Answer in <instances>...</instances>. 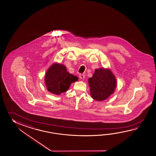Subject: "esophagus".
<instances>
[{
  "label": "esophagus",
  "instance_id": "1",
  "mask_svg": "<svg viewBox=\"0 0 156 156\" xmlns=\"http://www.w3.org/2000/svg\"><path fill=\"white\" fill-rule=\"evenodd\" d=\"M79 77L80 79L83 80L85 79V75L83 74H80Z\"/></svg>",
  "mask_w": 156,
  "mask_h": 156
}]
</instances>
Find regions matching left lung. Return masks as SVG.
I'll return each mask as SVG.
<instances>
[{"label": "left lung", "instance_id": "8db88e82", "mask_svg": "<svg viewBox=\"0 0 156 156\" xmlns=\"http://www.w3.org/2000/svg\"><path fill=\"white\" fill-rule=\"evenodd\" d=\"M91 98L96 101L106 100L113 94L116 87V77L108 69L95 70L93 76L88 79Z\"/></svg>", "mask_w": 156, "mask_h": 156}]
</instances>
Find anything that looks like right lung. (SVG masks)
<instances>
[{
  "mask_svg": "<svg viewBox=\"0 0 156 156\" xmlns=\"http://www.w3.org/2000/svg\"><path fill=\"white\" fill-rule=\"evenodd\" d=\"M47 90L55 95H60L67 91L71 83L78 80V77L67 71L63 64L54 63L48 69L44 76Z\"/></svg>",
  "mask_w": 156,
  "mask_h": 156,
  "instance_id": "right-lung-1",
  "label": "right lung"
}]
</instances>
